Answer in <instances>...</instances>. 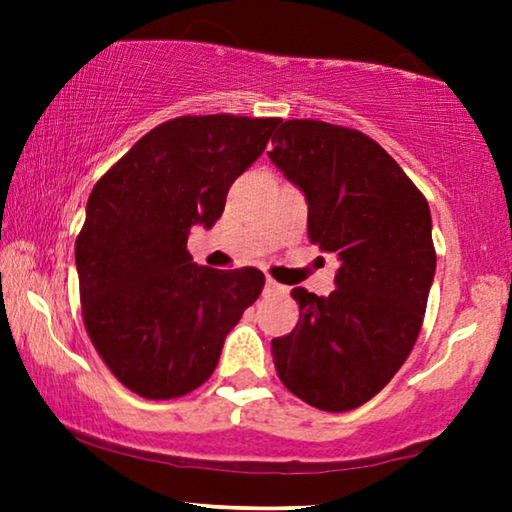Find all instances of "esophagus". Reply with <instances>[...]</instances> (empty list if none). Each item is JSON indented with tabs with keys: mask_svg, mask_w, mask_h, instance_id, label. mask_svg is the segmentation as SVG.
Returning <instances> with one entry per match:
<instances>
[{
	"mask_svg": "<svg viewBox=\"0 0 512 512\" xmlns=\"http://www.w3.org/2000/svg\"><path fill=\"white\" fill-rule=\"evenodd\" d=\"M265 293H268V296H277V293H286V289L282 284H277L275 279L268 277L265 279Z\"/></svg>",
	"mask_w": 512,
	"mask_h": 512,
	"instance_id": "esophagus-1",
	"label": "esophagus"
}]
</instances>
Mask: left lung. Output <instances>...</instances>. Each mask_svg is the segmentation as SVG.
<instances>
[{"label": "left lung", "mask_w": 512, "mask_h": 512, "mask_svg": "<svg viewBox=\"0 0 512 512\" xmlns=\"http://www.w3.org/2000/svg\"><path fill=\"white\" fill-rule=\"evenodd\" d=\"M268 151L307 200V237L335 254V289L291 296L300 319L272 340L284 387L347 412L387 387L415 347L436 272L431 212L401 165L361 130L293 118Z\"/></svg>", "instance_id": "left-lung-1"}]
</instances>
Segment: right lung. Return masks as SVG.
Segmentation results:
<instances>
[{
	"instance_id": "1",
	"label": "right lung",
	"mask_w": 512,
	"mask_h": 512,
	"mask_svg": "<svg viewBox=\"0 0 512 512\" xmlns=\"http://www.w3.org/2000/svg\"><path fill=\"white\" fill-rule=\"evenodd\" d=\"M279 118L179 116L139 139L88 198L76 237L88 338L123 387L151 401L209 380L223 340L261 296L256 268L195 265L193 226L212 228L228 188L261 156Z\"/></svg>"
}]
</instances>
